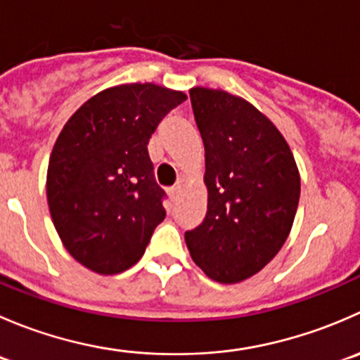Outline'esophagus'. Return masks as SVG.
I'll list each match as a JSON object with an SVG mask.
<instances>
[{
  "label": "esophagus",
  "instance_id": "obj_1",
  "mask_svg": "<svg viewBox=\"0 0 360 360\" xmlns=\"http://www.w3.org/2000/svg\"><path fill=\"white\" fill-rule=\"evenodd\" d=\"M183 186L184 184L179 181V183L174 184V188H170V198H172V200H177V198H179L181 191H183Z\"/></svg>",
  "mask_w": 360,
  "mask_h": 360
}]
</instances>
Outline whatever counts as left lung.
Listing matches in <instances>:
<instances>
[{
	"label": "left lung",
	"mask_w": 360,
	"mask_h": 360,
	"mask_svg": "<svg viewBox=\"0 0 360 360\" xmlns=\"http://www.w3.org/2000/svg\"><path fill=\"white\" fill-rule=\"evenodd\" d=\"M205 148L207 214L184 233L191 259L221 284L263 270L288 240L301 181L277 127L245 99L224 90H190Z\"/></svg>",
	"instance_id": "8db88e82"
}]
</instances>
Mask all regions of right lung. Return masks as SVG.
<instances>
[{
    "mask_svg": "<svg viewBox=\"0 0 360 360\" xmlns=\"http://www.w3.org/2000/svg\"><path fill=\"white\" fill-rule=\"evenodd\" d=\"M186 96L155 83H127L90 97L60 130L46 172L53 226L78 263L122 274L143 257L165 219L148 143Z\"/></svg>",
    "mask_w": 360,
    "mask_h": 360,
    "instance_id": "1",
    "label": "right lung"
}]
</instances>
